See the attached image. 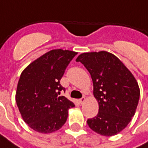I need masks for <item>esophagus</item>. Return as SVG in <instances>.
Listing matches in <instances>:
<instances>
[{
    "mask_svg": "<svg viewBox=\"0 0 148 148\" xmlns=\"http://www.w3.org/2000/svg\"><path fill=\"white\" fill-rule=\"evenodd\" d=\"M85 101H86V97H82L81 99H79V103H80L81 105H82Z\"/></svg>",
    "mask_w": 148,
    "mask_h": 148,
    "instance_id": "esophagus-1",
    "label": "esophagus"
}]
</instances>
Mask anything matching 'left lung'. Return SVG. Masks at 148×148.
<instances>
[{
    "mask_svg": "<svg viewBox=\"0 0 148 148\" xmlns=\"http://www.w3.org/2000/svg\"><path fill=\"white\" fill-rule=\"evenodd\" d=\"M76 61L90 72L99 104L97 115L87 121L89 127L102 136L116 135L136 112L140 94L136 78L116 56L107 51L83 53Z\"/></svg>",
    "mask_w": 148,
    "mask_h": 148,
    "instance_id": "8db88e82",
    "label": "left lung"
}]
</instances>
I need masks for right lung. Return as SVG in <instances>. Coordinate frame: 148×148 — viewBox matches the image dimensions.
Segmentation results:
<instances>
[{
    "label": "right lung",
    "instance_id": "obj_1",
    "mask_svg": "<svg viewBox=\"0 0 148 148\" xmlns=\"http://www.w3.org/2000/svg\"><path fill=\"white\" fill-rule=\"evenodd\" d=\"M77 54L68 50H52L22 72L16 101L24 121L33 130L51 133L66 123L68 109L74 104L64 96H59L61 91L66 90L60 80Z\"/></svg>",
    "mask_w": 148,
    "mask_h": 148
}]
</instances>
